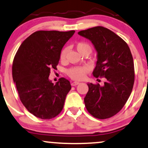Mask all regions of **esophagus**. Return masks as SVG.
<instances>
[{"instance_id":"esophagus-1","label":"esophagus","mask_w":148,"mask_h":148,"mask_svg":"<svg viewBox=\"0 0 148 148\" xmlns=\"http://www.w3.org/2000/svg\"><path fill=\"white\" fill-rule=\"evenodd\" d=\"M79 82H76V81L72 82V83H71V85H72V86H76V85H79Z\"/></svg>"}]
</instances>
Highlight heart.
<instances>
[{"label":"heart","mask_w":148,"mask_h":148,"mask_svg":"<svg viewBox=\"0 0 148 148\" xmlns=\"http://www.w3.org/2000/svg\"><path fill=\"white\" fill-rule=\"evenodd\" d=\"M75 47L78 52L81 55L85 54H90L92 51L91 46L85 42H79L75 45ZM67 48H65L62 50L60 55V58L61 60L65 59L67 54ZM88 72V68L87 67H74L69 69L67 71V74L71 79L81 81L85 77V75Z\"/></svg>","instance_id":"1"}]
</instances>
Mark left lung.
<instances>
[{
	"mask_svg": "<svg viewBox=\"0 0 148 148\" xmlns=\"http://www.w3.org/2000/svg\"><path fill=\"white\" fill-rule=\"evenodd\" d=\"M78 34L90 40L97 52L94 76L106 79L103 85L88 83L86 109L95 118H110L125 106L132 90L134 67L130 49L121 37L103 27L80 31Z\"/></svg>",
	"mask_w": 148,
	"mask_h": 148,
	"instance_id": "1",
	"label": "left lung"
}]
</instances>
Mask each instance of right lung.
I'll return each instance as SVG.
<instances>
[{
    "mask_svg": "<svg viewBox=\"0 0 148 148\" xmlns=\"http://www.w3.org/2000/svg\"><path fill=\"white\" fill-rule=\"evenodd\" d=\"M75 31H37L22 42L14 56L12 77L23 106L35 116L51 119L62 111L71 85L49 76L56 69L62 49Z\"/></svg>",
    "mask_w": 148,
    "mask_h": 148,
    "instance_id": "right-lung-1",
    "label": "right lung"
}]
</instances>
